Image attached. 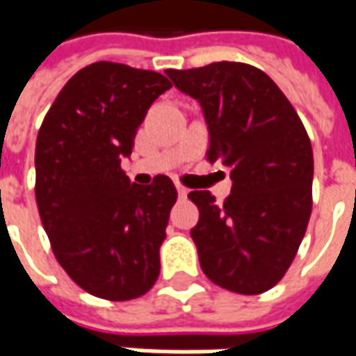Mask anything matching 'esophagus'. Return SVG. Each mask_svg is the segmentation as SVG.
Returning a JSON list of instances; mask_svg holds the SVG:
<instances>
[{
  "instance_id": "1",
  "label": "esophagus",
  "mask_w": 356,
  "mask_h": 356,
  "mask_svg": "<svg viewBox=\"0 0 356 356\" xmlns=\"http://www.w3.org/2000/svg\"><path fill=\"white\" fill-rule=\"evenodd\" d=\"M176 190H178V196H180V198H186V196H188V188H184L182 184L176 186Z\"/></svg>"
}]
</instances>
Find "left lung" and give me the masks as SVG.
I'll return each instance as SVG.
<instances>
[{"label":"left lung","instance_id":"8db88e82","mask_svg":"<svg viewBox=\"0 0 356 356\" xmlns=\"http://www.w3.org/2000/svg\"><path fill=\"white\" fill-rule=\"evenodd\" d=\"M194 97L210 130L208 162L229 168L232 194H188L200 210L190 236L206 277L239 295H259L287 273L313 206V148L301 118L269 76L248 63L168 69Z\"/></svg>","mask_w":356,"mask_h":356}]
</instances>
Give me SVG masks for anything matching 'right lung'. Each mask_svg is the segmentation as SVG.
Listing matches in <instances>:
<instances>
[{
    "label": "right lung",
    "instance_id": "obj_1",
    "mask_svg": "<svg viewBox=\"0 0 356 356\" xmlns=\"http://www.w3.org/2000/svg\"><path fill=\"white\" fill-rule=\"evenodd\" d=\"M172 83L99 61L67 81L35 144V200L57 261L87 293L136 299L156 283L178 192L168 176L130 184L120 168L150 104Z\"/></svg>",
    "mask_w": 356,
    "mask_h": 356
}]
</instances>
